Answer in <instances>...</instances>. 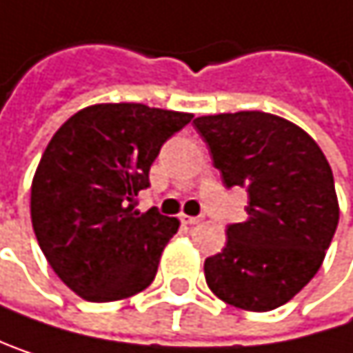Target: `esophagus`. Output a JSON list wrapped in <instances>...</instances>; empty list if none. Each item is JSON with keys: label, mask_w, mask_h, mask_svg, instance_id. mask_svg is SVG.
<instances>
[{"label": "esophagus", "mask_w": 353, "mask_h": 353, "mask_svg": "<svg viewBox=\"0 0 353 353\" xmlns=\"http://www.w3.org/2000/svg\"><path fill=\"white\" fill-rule=\"evenodd\" d=\"M181 220H183V224H187V226H195V224H199L201 222V218H197V216H181Z\"/></svg>", "instance_id": "obj_1"}]
</instances>
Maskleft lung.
<instances>
[{"instance_id":"obj_1","label":"left lung","mask_w":353,"mask_h":353,"mask_svg":"<svg viewBox=\"0 0 353 353\" xmlns=\"http://www.w3.org/2000/svg\"><path fill=\"white\" fill-rule=\"evenodd\" d=\"M226 187H245L247 214L208 257L210 290L230 306L267 312L292 300L319 271L339 222L331 166L298 125L241 110L193 121Z\"/></svg>"}]
</instances>
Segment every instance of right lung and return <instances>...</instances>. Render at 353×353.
Listing matches in <instances>:
<instances>
[{"instance_id": "obj_1", "label": "right lung", "mask_w": 353, "mask_h": 353, "mask_svg": "<svg viewBox=\"0 0 353 353\" xmlns=\"http://www.w3.org/2000/svg\"><path fill=\"white\" fill-rule=\"evenodd\" d=\"M191 112L102 102L72 114L51 137L32 179L30 218L59 279L90 302L145 290L179 220L135 210L162 143Z\"/></svg>"}]
</instances>
